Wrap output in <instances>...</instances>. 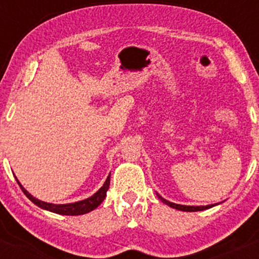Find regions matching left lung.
<instances>
[{"label":"left lung","mask_w":259,"mask_h":259,"mask_svg":"<svg viewBox=\"0 0 259 259\" xmlns=\"http://www.w3.org/2000/svg\"><path fill=\"white\" fill-rule=\"evenodd\" d=\"M157 196L160 198V201L163 202V203L168 204L169 207L171 208H175V209H179V210H184V212H198V210H204V209H208V208H212L217 206V204L219 203H214V204H208V206H184V204H178V203H173V202H169L165 200V198H163L162 196H159L157 194Z\"/></svg>","instance_id":"left-lung-1"}]
</instances>
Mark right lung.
Segmentation results:
<instances>
[{"label": "right lung", "mask_w": 259, "mask_h": 259, "mask_svg": "<svg viewBox=\"0 0 259 259\" xmlns=\"http://www.w3.org/2000/svg\"><path fill=\"white\" fill-rule=\"evenodd\" d=\"M18 185L20 186L22 191L24 192V195L26 197L30 200L32 203L36 204L37 207L42 208V209L50 210V212L57 213V214H63V215H80V214H85V213L91 212L94 210L95 208H97L102 203V201L105 200L107 196V190L109 187V183H111V174L108 175L103 186L101 187L99 191L96 194H94L91 197L86 198V200L82 201H78L74 202V203H65V204H53V203H47V202L40 201L37 198H35L34 196H31L28 191L22 186V184L19 183L17 179Z\"/></svg>", "instance_id": "obj_1"}]
</instances>
